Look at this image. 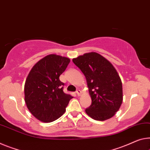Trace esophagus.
Instances as JSON below:
<instances>
[{"instance_id": "esophagus-1", "label": "esophagus", "mask_w": 150, "mask_h": 150, "mask_svg": "<svg viewBox=\"0 0 150 150\" xmlns=\"http://www.w3.org/2000/svg\"><path fill=\"white\" fill-rule=\"evenodd\" d=\"M76 94L78 96H80L82 94V92L81 91H80V90H78V91H76Z\"/></svg>"}]
</instances>
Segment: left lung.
Masks as SVG:
<instances>
[{"label":"left lung","mask_w":150,"mask_h":150,"mask_svg":"<svg viewBox=\"0 0 150 150\" xmlns=\"http://www.w3.org/2000/svg\"><path fill=\"white\" fill-rule=\"evenodd\" d=\"M86 78L92 104L85 110L96 121H105L114 116L123 102V87L116 69L105 57L89 52L73 58Z\"/></svg>","instance_id":"left-lung-1"}]
</instances>
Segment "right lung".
Returning <instances> with one entry per match:
<instances>
[{
  "label": "right lung",
  "mask_w": 150,
  "mask_h": 150,
  "mask_svg": "<svg viewBox=\"0 0 150 150\" xmlns=\"http://www.w3.org/2000/svg\"><path fill=\"white\" fill-rule=\"evenodd\" d=\"M70 58L50 54L39 60L25 80V101L27 109L39 121L50 123L59 118L72 96L63 92L60 76Z\"/></svg>",
  "instance_id": "obj_1"
}]
</instances>
